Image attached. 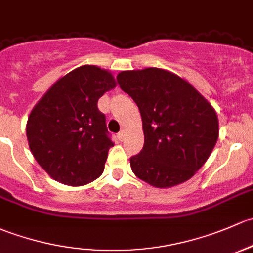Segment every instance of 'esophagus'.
<instances>
[{"label":"esophagus","mask_w":253,"mask_h":253,"mask_svg":"<svg viewBox=\"0 0 253 253\" xmlns=\"http://www.w3.org/2000/svg\"><path fill=\"white\" fill-rule=\"evenodd\" d=\"M118 138H119V140H124V138H125V131H124V129H121V131L119 132Z\"/></svg>","instance_id":"obj_1"}]
</instances>
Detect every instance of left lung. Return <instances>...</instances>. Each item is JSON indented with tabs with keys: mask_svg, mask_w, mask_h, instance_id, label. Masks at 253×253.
Returning a JSON list of instances; mask_svg holds the SVG:
<instances>
[{
	"mask_svg": "<svg viewBox=\"0 0 253 253\" xmlns=\"http://www.w3.org/2000/svg\"><path fill=\"white\" fill-rule=\"evenodd\" d=\"M116 79L143 121L144 145L129 159L133 173L156 188L190 179L217 143L218 118L212 105L189 82L159 68L121 71Z\"/></svg>",
	"mask_w": 253,
	"mask_h": 253,
	"instance_id": "obj_1",
	"label": "left lung"
}]
</instances>
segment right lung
<instances>
[{"mask_svg": "<svg viewBox=\"0 0 253 253\" xmlns=\"http://www.w3.org/2000/svg\"><path fill=\"white\" fill-rule=\"evenodd\" d=\"M115 86L109 71L82 65L58 80L34 106L26 124L29 147L53 179L80 187L103 173L114 143L97 103Z\"/></svg>", "mask_w": 253, "mask_h": 253, "instance_id": "obj_1", "label": "right lung"}]
</instances>
